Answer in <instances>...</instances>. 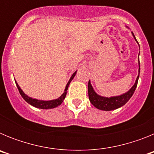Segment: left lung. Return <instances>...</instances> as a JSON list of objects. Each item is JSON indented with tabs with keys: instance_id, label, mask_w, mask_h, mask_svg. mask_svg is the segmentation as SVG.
Masks as SVG:
<instances>
[{
	"instance_id": "obj_1",
	"label": "left lung",
	"mask_w": 154,
	"mask_h": 154,
	"mask_svg": "<svg viewBox=\"0 0 154 154\" xmlns=\"http://www.w3.org/2000/svg\"><path fill=\"white\" fill-rule=\"evenodd\" d=\"M133 35L134 37V38L136 39L133 33ZM136 41H137V39H136ZM140 62H139V75H140ZM138 79L139 75L137 76L135 84L133 85V86L127 92L121 95V96H114V97L111 98L103 97V96L97 95L95 92V91L93 90V88L91 85L90 82L89 81V83H88V93H89V100H90L91 103L94 106L99 109L105 110V111H110V110H113L119 108V107L123 106V105L126 104L129 101V99L132 97L137 86Z\"/></svg>"
}]
</instances>
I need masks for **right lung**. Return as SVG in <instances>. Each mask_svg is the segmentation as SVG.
I'll use <instances>...</instances> for the list:
<instances>
[{
  "instance_id": "right-lung-1",
  "label": "right lung",
  "mask_w": 154,
  "mask_h": 154,
  "mask_svg": "<svg viewBox=\"0 0 154 154\" xmlns=\"http://www.w3.org/2000/svg\"><path fill=\"white\" fill-rule=\"evenodd\" d=\"M76 74V72L75 73H73V75H72L71 79H69V81L68 82L67 85L65 86V92L62 94V96H60L59 98L56 99H54V100H51V101H42V100H38V99H32L31 97H28L27 95L24 93L22 90L21 89V88L19 87L18 84L16 82V85H17V89H18L19 92L21 94V96H22L23 99L25 100L28 103H29L30 105L31 106H33L36 107V108H39V109H53L55 108V107H57L58 106L62 104V103L63 102V100L65 99V96H66V93H67V89H68V87H69V84H70L71 81L74 78V76Z\"/></svg>"
}]
</instances>
